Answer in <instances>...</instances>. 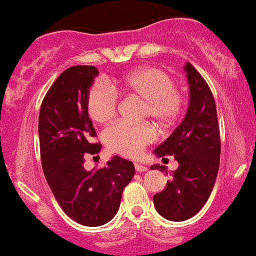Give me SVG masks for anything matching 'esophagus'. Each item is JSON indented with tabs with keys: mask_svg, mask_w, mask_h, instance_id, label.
Returning <instances> with one entry per match:
<instances>
[{
	"mask_svg": "<svg viewBox=\"0 0 256 256\" xmlns=\"http://www.w3.org/2000/svg\"><path fill=\"white\" fill-rule=\"evenodd\" d=\"M134 168H136V170L140 172V173H141V172H148V166H144V165H142V164H138V162H134Z\"/></svg>",
	"mask_w": 256,
	"mask_h": 256,
	"instance_id": "esophagus-1",
	"label": "esophagus"
}]
</instances>
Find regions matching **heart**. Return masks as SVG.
<instances>
[{
    "label": "heart",
    "mask_w": 256,
    "mask_h": 256,
    "mask_svg": "<svg viewBox=\"0 0 256 256\" xmlns=\"http://www.w3.org/2000/svg\"><path fill=\"white\" fill-rule=\"evenodd\" d=\"M115 90L144 100V116H150L159 126H169L180 108V97L174 90L173 79L156 68H141L115 80L112 86L101 80L91 88L87 106L96 123H108L116 114ZM155 136L154 128L148 124L118 123L105 132V142L112 152L136 156L155 140Z\"/></svg>",
    "instance_id": "heart-1"
}]
</instances>
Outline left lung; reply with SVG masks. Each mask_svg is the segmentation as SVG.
Segmentation results:
<instances>
[{"label":"left lung","instance_id":"left-lung-1","mask_svg":"<svg viewBox=\"0 0 256 256\" xmlns=\"http://www.w3.org/2000/svg\"><path fill=\"white\" fill-rule=\"evenodd\" d=\"M188 108L183 120L168 138L154 150L156 158L174 156L178 168L162 192L154 195V205L162 218L182 222L198 214L209 198L219 170L220 137L216 101L198 70L186 62ZM151 169L168 170L159 164Z\"/></svg>","mask_w":256,"mask_h":256}]
</instances>
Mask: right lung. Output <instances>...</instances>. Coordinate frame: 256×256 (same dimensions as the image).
Masks as SVG:
<instances>
[{
    "label": "right lung",
    "mask_w": 256,
    "mask_h": 256,
    "mask_svg": "<svg viewBox=\"0 0 256 256\" xmlns=\"http://www.w3.org/2000/svg\"><path fill=\"white\" fill-rule=\"evenodd\" d=\"M98 70L72 66L58 76L40 105L38 119L40 159L44 177L56 201L69 218L88 227L112 220L119 210L124 187L134 176V165L112 156L102 169L83 166L84 152H100L88 115V94Z\"/></svg>",
    "instance_id": "1"
}]
</instances>
